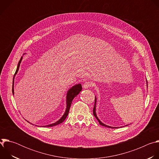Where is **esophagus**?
Masks as SVG:
<instances>
[{"label": "esophagus", "mask_w": 159, "mask_h": 159, "mask_svg": "<svg viewBox=\"0 0 159 159\" xmlns=\"http://www.w3.org/2000/svg\"><path fill=\"white\" fill-rule=\"evenodd\" d=\"M93 83L92 82L90 81H87V82H85L84 84H83V87L84 89H87L89 87H93Z\"/></svg>", "instance_id": "obj_1"}]
</instances>
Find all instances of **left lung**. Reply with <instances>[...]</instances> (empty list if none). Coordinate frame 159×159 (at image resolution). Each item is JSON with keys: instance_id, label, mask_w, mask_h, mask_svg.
<instances>
[{"instance_id": "8db88e82", "label": "left lung", "mask_w": 159, "mask_h": 159, "mask_svg": "<svg viewBox=\"0 0 159 159\" xmlns=\"http://www.w3.org/2000/svg\"><path fill=\"white\" fill-rule=\"evenodd\" d=\"M96 98L95 97V102H94V108H93V115H94V116L96 117V118L98 120V122H99V123L101 125H102V126H105V127H108V128H114V127H111V126H107V125H106L105 124H104V123H102L99 120V118H98V116H97V115H96Z\"/></svg>"}]
</instances>
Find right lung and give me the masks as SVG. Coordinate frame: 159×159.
<instances>
[{
  "mask_svg": "<svg viewBox=\"0 0 159 159\" xmlns=\"http://www.w3.org/2000/svg\"><path fill=\"white\" fill-rule=\"evenodd\" d=\"M22 59V57L20 58V60H19V61L18 63L17 69H16V72L14 74V79H13V82H12V94H14V77H15L16 74L17 73V71L19 70V65H20V63L21 62ZM81 90H82V85H81L80 84H77V85L73 86L72 88H70L69 90V91H68L67 94H66V108L65 112L64 113V115H63V116L58 121L55 122V123H53V124H51V125H47V126H44V127L45 126H46V127L53 126L58 125L61 123L62 122H63L64 120L66 119V116H68V115H69V110H70V106H71V104L72 102V101H73L74 98L75 97H76L80 93V92L81 91Z\"/></svg>",
  "mask_w": 159,
  "mask_h": 159,
  "instance_id": "1",
  "label": "right lung"
}]
</instances>
